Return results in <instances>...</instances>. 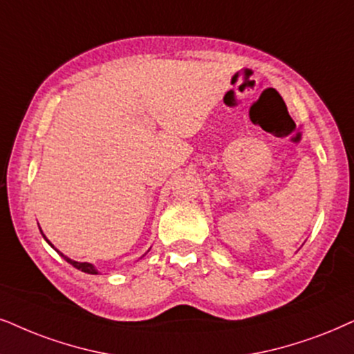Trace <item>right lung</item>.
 I'll use <instances>...</instances> for the list:
<instances>
[{"label":"right lung","instance_id":"add662e5","mask_svg":"<svg viewBox=\"0 0 354 354\" xmlns=\"http://www.w3.org/2000/svg\"><path fill=\"white\" fill-rule=\"evenodd\" d=\"M40 234H42V230H40ZM44 239H46V235H44ZM46 241L48 245H50V247L53 248V250H57L55 247H53V245L50 243V241H48L47 239H46ZM57 253H60L57 250ZM60 257H64L66 261L70 263L71 266H75L77 268V270H80V271H83V272H88V274H97V270H96V266L95 265H91V263H82V261H75V259H71V258H68V257H65L64 253H60Z\"/></svg>","mask_w":354,"mask_h":354}]
</instances>
